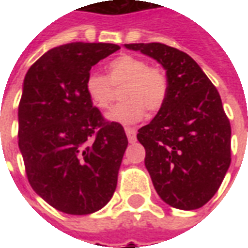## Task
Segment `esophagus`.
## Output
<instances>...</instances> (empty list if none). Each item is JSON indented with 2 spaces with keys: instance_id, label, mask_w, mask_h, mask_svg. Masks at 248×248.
<instances>
[{
  "instance_id": "obj_1",
  "label": "esophagus",
  "mask_w": 248,
  "mask_h": 248,
  "mask_svg": "<svg viewBox=\"0 0 248 248\" xmlns=\"http://www.w3.org/2000/svg\"><path fill=\"white\" fill-rule=\"evenodd\" d=\"M124 131H126V135H127L130 142H134L135 137H137V130L133 129V127H126Z\"/></svg>"
}]
</instances>
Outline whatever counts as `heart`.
Returning a JSON list of instances; mask_svg holds the SVG:
<instances>
[{"label": "heart", "mask_w": 248, "mask_h": 248, "mask_svg": "<svg viewBox=\"0 0 248 248\" xmlns=\"http://www.w3.org/2000/svg\"><path fill=\"white\" fill-rule=\"evenodd\" d=\"M124 85L121 98L124 102L114 106L108 119L117 124H131L143 119L145 110L159 111L166 102L169 82L165 71L149 66L140 57L124 54L108 63V78L92 71L85 81L89 99L98 108H108L114 95V87Z\"/></svg>", "instance_id": "obj_1"}]
</instances>
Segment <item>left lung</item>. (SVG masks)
Masks as SVG:
<instances>
[{
  "label": "left lung",
  "mask_w": 248,
  "mask_h": 248,
  "mask_svg": "<svg viewBox=\"0 0 248 248\" xmlns=\"http://www.w3.org/2000/svg\"><path fill=\"white\" fill-rule=\"evenodd\" d=\"M124 47L159 62L169 82L163 108L137 134L153 185L171 207H202L218 191L231 162V126L218 90L175 47L159 42Z\"/></svg>",
  "instance_id": "8db88e82"
}]
</instances>
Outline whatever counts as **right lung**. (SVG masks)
<instances>
[{"mask_svg": "<svg viewBox=\"0 0 248 248\" xmlns=\"http://www.w3.org/2000/svg\"><path fill=\"white\" fill-rule=\"evenodd\" d=\"M121 47L71 42L30 66L18 106V146L30 186L51 207L87 215L113 197L127 137L85 90L90 69Z\"/></svg>", "mask_w": 248, "mask_h": 248, "instance_id": "right-lung-1", "label": "right lung"}]
</instances>
